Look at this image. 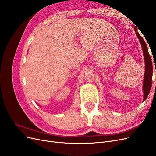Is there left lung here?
<instances>
[{
  "instance_id": "8db88e82",
  "label": "left lung",
  "mask_w": 156,
  "mask_h": 156,
  "mask_svg": "<svg viewBox=\"0 0 156 156\" xmlns=\"http://www.w3.org/2000/svg\"><path fill=\"white\" fill-rule=\"evenodd\" d=\"M133 28H134L136 34L138 38L140 41L141 46H142L143 55L144 57L145 72H144V80H143V91L144 94V100H143V101H144L146 99V98L148 97L150 91L151 87H152L153 66H152V60H151L150 55H149L148 51L147 45H146L144 39L139 34L137 29H136L135 26H133Z\"/></svg>"
}]
</instances>
